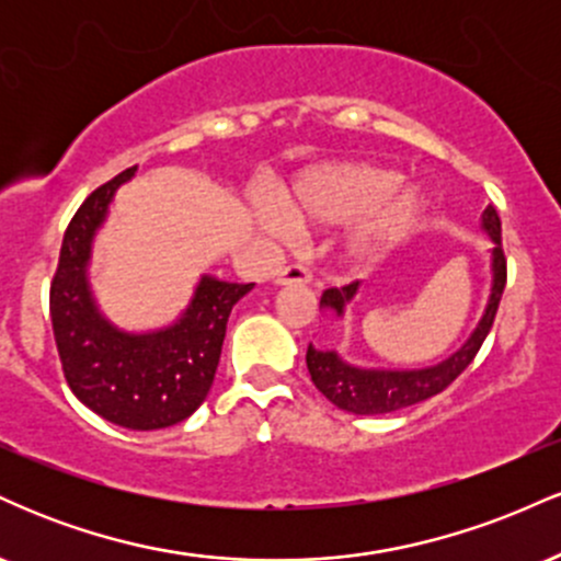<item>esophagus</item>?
<instances>
[{
    "label": "esophagus",
    "mask_w": 561,
    "mask_h": 561,
    "mask_svg": "<svg viewBox=\"0 0 561 561\" xmlns=\"http://www.w3.org/2000/svg\"><path fill=\"white\" fill-rule=\"evenodd\" d=\"M274 285H279V287H287V285H311V272H308L306 266H298V263H295V266L282 268V272L276 274Z\"/></svg>",
    "instance_id": "34e87169"
}]
</instances>
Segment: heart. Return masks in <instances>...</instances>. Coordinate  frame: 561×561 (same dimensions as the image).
Listing matches in <instances>:
<instances>
[{
  "instance_id": "heart-1",
  "label": "heart",
  "mask_w": 561,
  "mask_h": 561,
  "mask_svg": "<svg viewBox=\"0 0 561 561\" xmlns=\"http://www.w3.org/2000/svg\"><path fill=\"white\" fill-rule=\"evenodd\" d=\"M398 184L401 173L364 160L311 165L279 186V197H255L253 221L272 240L298 227L347 224L340 255L351 266H369L401 248L433 208L422 186Z\"/></svg>"
}]
</instances>
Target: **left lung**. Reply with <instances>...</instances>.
I'll return each instance as SVG.
<instances>
[{
  "label": "left lung",
  "mask_w": 561,
  "mask_h": 561,
  "mask_svg": "<svg viewBox=\"0 0 561 561\" xmlns=\"http://www.w3.org/2000/svg\"><path fill=\"white\" fill-rule=\"evenodd\" d=\"M480 229L482 234L491 237L493 248L491 253V289H488L485 308H482V317L474 330L469 332V337L456 347L450 356L443 362L420 366V369H385V366H358L343 358V353L334 351V347H317L308 345L306 364L308 375H311L313 385L327 401H332L337 409L351 411L358 416H375V414H390V411L405 409V405H414L427 401V398L437 396L440 390H446L461 371L472 364L474 353L480 351L482 340L491 332L495 311H499L501 293L506 285V259L504 250H501V221L495 214L493 205H488L480 216ZM358 282L347 285L343 289H327L321 295V313L324 317L345 319L347 306L358 295Z\"/></svg>",
  "instance_id": "left-lung-1"
}]
</instances>
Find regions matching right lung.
Instances as JSON below:
<instances>
[{
    "label": "right lung",
    "mask_w": 561,
    "mask_h": 561,
    "mask_svg": "<svg viewBox=\"0 0 561 561\" xmlns=\"http://www.w3.org/2000/svg\"><path fill=\"white\" fill-rule=\"evenodd\" d=\"M126 169L83 199L62 237L49 289V313L62 371L83 405L126 430H163L184 422L208 398L227 321L255 285L199 274L179 317L156 330H126L96 302L92 248L111 216L115 192L131 182Z\"/></svg>",
    "instance_id": "obj_1"
}]
</instances>
